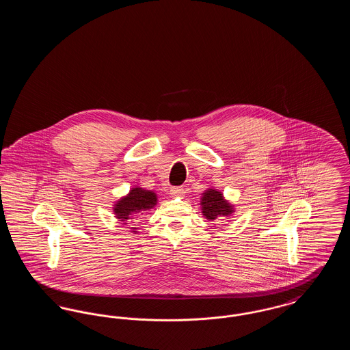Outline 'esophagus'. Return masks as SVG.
I'll use <instances>...</instances> for the list:
<instances>
[{"mask_svg":"<svg viewBox=\"0 0 350 350\" xmlns=\"http://www.w3.org/2000/svg\"><path fill=\"white\" fill-rule=\"evenodd\" d=\"M169 191H170V194H172L173 197H181L183 194V187H180V186H172Z\"/></svg>","mask_w":350,"mask_h":350,"instance_id":"34e87169","label":"esophagus"}]
</instances>
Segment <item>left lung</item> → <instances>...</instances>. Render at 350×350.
<instances>
[{
	"instance_id": "left-lung-1",
	"label": "left lung",
	"mask_w": 350,
	"mask_h": 350,
	"mask_svg": "<svg viewBox=\"0 0 350 350\" xmlns=\"http://www.w3.org/2000/svg\"><path fill=\"white\" fill-rule=\"evenodd\" d=\"M202 214L210 221H215L219 217H230L234 213L233 206L224 200L223 194L217 189H207L200 198Z\"/></svg>"
}]
</instances>
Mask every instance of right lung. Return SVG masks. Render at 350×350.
<instances>
[{"label":"right lung","mask_w":350,"mask_h":350,"mask_svg":"<svg viewBox=\"0 0 350 350\" xmlns=\"http://www.w3.org/2000/svg\"><path fill=\"white\" fill-rule=\"evenodd\" d=\"M157 204V196L152 190H146L142 187H133L130 193L116 202L114 214L124 224L127 220H136V217L147 213ZM133 230H136L131 227ZM136 233V231H133Z\"/></svg>","instance_id":"obj_1"}]
</instances>
